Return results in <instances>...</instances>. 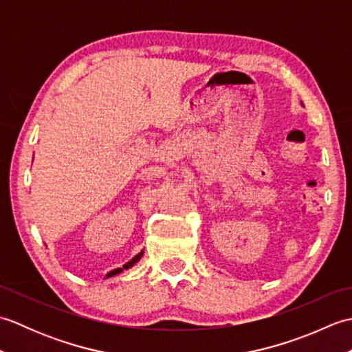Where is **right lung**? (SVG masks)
Listing matches in <instances>:
<instances>
[{
  "label": "right lung",
  "mask_w": 352,
  "mask_h": 352,
  "mask_svg": "<svg viewBox=\"0 0 352 352\" xmlns=\"http://www.w3.org/2000/svg\"><path fill=\"white\" fill-rule=\"evenodd\" d=\"M142 256H144V251H140V252L138 254V256H134V257H133V258L129 261V263H125L122 267H118V269H113V271H110V272L106 275V278H110V276H113V275L121 274V272L124 271V269H130L131 266H134V265L138 263V261L142 258Z\"/></svg>",
  "instance_id": "right-lung-1"
}]
</instances>
